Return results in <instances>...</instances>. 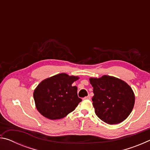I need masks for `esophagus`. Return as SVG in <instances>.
<instances>
[{
  "mask_svg": "<svg viewBox=\"0 0 150 150\" xmlns=\"http://www.w3.org/2000/svg\"><path fill=\"white\" fill-rule=\"evenodd\" d=\"M83 99H88V100H89V99H91V96L90 95H88L87 96H85V98H83Z\"/></svg>",
  "mask_w": 150,
  "mask_h": 150,
  "instance_id": "1",
  "label": "esophagus"
}]
</instances>
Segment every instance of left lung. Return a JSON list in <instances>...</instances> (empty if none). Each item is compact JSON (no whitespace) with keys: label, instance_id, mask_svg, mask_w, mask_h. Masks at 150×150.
<instances>
[{"label":"left lung","instance_id":"1","mask_svg":"<svg viewBox=\"0 0 150 150\" xmlns=\"http://www.w3.org/2000/svg\"><path fill=\"white\" fill-rule=\"evenodd\" d=\"M93 87V105L95 114L108 124L123 122L130 115L135 103L132 88L122 80L112 76L91 77Z\"/></svg>","mask_w":150,"mask_h":150}]
</instances>
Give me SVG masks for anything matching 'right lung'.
Here are the masks:
<instances>
[{
	"label": "right lung",
	"instance_id": "obj_1",
	"mask_svg": "<svg viewBox=\"0 0 150 150\" xmlns=\"http://www.w3.org/2000/svg\"><path fill=\"white\" fill-rule=\"evenodd\" d=\"M78 76L62 73L43 80L35 88V107L44 117L57 120L65 117L82 99L78 97L77 87L72 86Z\"/></svg>",
	"mask_w": 150,
	"mask_h": 150
}]
</instances>
